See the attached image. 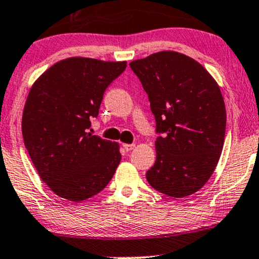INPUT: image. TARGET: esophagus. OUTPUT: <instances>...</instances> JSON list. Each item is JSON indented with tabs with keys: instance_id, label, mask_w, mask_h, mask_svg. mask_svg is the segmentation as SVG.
<instances>
[{
	"instance_id": "obj_1",
	"label": "esophagus",
	"mask_w": 259,
	"mask_h": 259,
	"mask_svg": "<svg viewBox=\"0 0 259 259\" xmlns=\"http://www.w3.org/2000/svg\"><path fill=\"white\" fill-rule=\"evenodd\" d=\"M123 147H124V150L129 152V151H132V150H134V148H135V145H134V144H124Z\"/></svg>"
}]
</instances>
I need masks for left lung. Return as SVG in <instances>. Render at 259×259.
Listing matches in <instances>:
<instances>
[{"label": "left lung", "mask_w": 259, "mask_h": 259, "mask_svg": "<svg viewBox=\"0 0 259 259\" xmlns=\"http://www.w3.org/2000/svg\"><path fill=\"white\" fill-rule=\"evenodd\" d=\"M148 95L156 119V162L146 179L181 198L201 189L218 164L227 126L221 89L202 65L174 51L129 64Z\"/></svg>", "instance_id": "obj_1"}]
</instances>
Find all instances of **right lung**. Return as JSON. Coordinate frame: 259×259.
Returning a JSON list of instances; mask_svg holds the SVG:
<instances>
[{
    "label": "right lung",
    "instance_id": "obj_1",
    "mask_svg": "<svg viewBox=\"0 0 259 259\" xmlns=\"http://www.w3.org/2000/svg\"><path fill=\"white\" fill-rule=\"evenodd\" d=\"M125 68L126 62L72 57L53 64L31 86L23 139L40 178L59 197L88 200L117 170L119 145L89 130L106 89Z\"/></svg>",
    "mask_w": 259,
    "mask_h": 259
}]
</instances>
